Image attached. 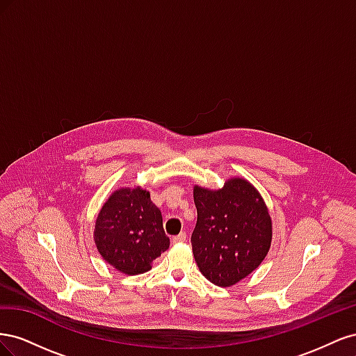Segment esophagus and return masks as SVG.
<instances>
[{"label": "esophagus", "mask_w": 356, "mask_h": 356, "mask_svg": "<svg viewBox=\"0 0 356 356\" xmlns=\"http://www.w3.org/2000/svg\"><path fill=\"white\" fill-rule=\"evenodd\" d=\"M186 241H187L186 232H181L178 236H174V238H172V242H174V243H182V242H186Z\"/></svg>", "instance_id": "esophagus-1"}]
</instances>
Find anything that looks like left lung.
Segmentation results:
<instances>
[{
	"label": "left lung",
	"mask_w": 356,
	"mask_h": 356,
	"mask_svg": "<svg viewBox=\"0 0 356 356\" xmlns=\"http://www.w3.org/2000/svg\"><path fill=\"white\" fill-rule=\"evenodd\" d=\"M197 222L193 255L202 275L230 286L261 264L272 242V221L250 182L234 178L218 191L195 187Z\"/></svg>",
	"instance_id": "left-lung-1"
}]
</instances>
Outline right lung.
Segmentation results:
<instances>
[{
    "instance_id": "right-lung-1",
    "label": "right lung",
    "mask_w": 356,
    "mask_h": 356,
    "mask_svg": "<svg viewBox=\"0 0 356 356\" xmlns=\"http://www.w3.org/2000/svg\"><path fill=\"white\" fill-rule=\"evenodd\" d=\"M95 242L105 261L126 275L148 272L169 248L160 209L141 188H122L104 203Z\"/></svg>"
}]
</instances>
